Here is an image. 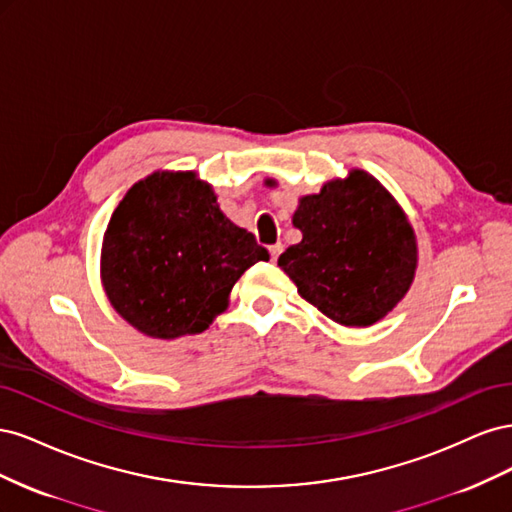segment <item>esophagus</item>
Returning a JSON list of instances; mask_svg holds the SVG:
<instances>
[{
	"mask_svg": "<svg viewBox=\"0 0 512 512\" xmlns=\"http://www.w3.org/2000/svg\"><path fill=\"white\" fill-rule=\"evenodd\" d=\"M282 250H284V245H282V243H275V245H271V247H269V254H271V260H273V262H275L277 258H280Z\"/></svg>",
	"mask_w": 512,
	"mask_h": 512,
	"instance_id": "34e87169",
	"label": "esophagus"
}]
</instances>
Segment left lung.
Segmentation results:
<instances>
[{
    "label": "left lung",
    "mask_w": 512,
    "mask_h": 512,
    "mask_svg": "<svg viewBox=\"0 0 512 512\" xmlns=\"http://www.w3.org/2000/svg\"><path fill=\"white\" fill-rule=\"evenodd\" d=\"M269 185L275 181L269 179ZM303 239L277 260L301 297L344 327H369L404 299L416 271V237L397 200L365 170L299 198Z\"/></svg>",
    "instance_id": "1"
}]
</instances>
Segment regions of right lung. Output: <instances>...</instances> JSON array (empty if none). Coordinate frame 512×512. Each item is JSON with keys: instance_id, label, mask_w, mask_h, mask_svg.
<instances>
[{"instance_id": "right-lung-1", "label": "right lung", "mask_w": 512, "mask_h": 512, "mask_svg": "<svg viewBox=\"0 0 512 512\" xmlns=\"http://www.w3.org/2000/svg\"><path fill=\"white\" fill-rule=\"evenodd\" d=\"M258 260L269 252L226 218L209 183L192 170H158L113 211L100 273L123 320L149 337L175 339L209 329Z\"/></svg>"}]
</instances>
